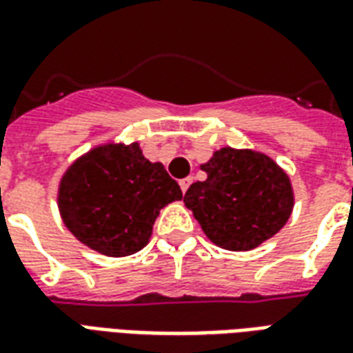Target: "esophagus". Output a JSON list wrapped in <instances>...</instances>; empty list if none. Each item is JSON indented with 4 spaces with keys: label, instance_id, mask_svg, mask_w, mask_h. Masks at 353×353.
Masks as SVG:
<instances>
[{
    "label": "esophagus",
    "instance_id": "esophagus-1",
    "mask_svg": "<svg viewBox=\"0 0 353 353\" xmlns=\"http://www.w3.org/2000/svg\"><path fill=\"white\" fill-rule=\"evenodd\" d=\"M190 184H192V176H188V179L180 180V190H182V193L188 192V188H190Z\"/></svg>",
    "mask_w": 353,
    "mask_h": 353
}]
</instances>
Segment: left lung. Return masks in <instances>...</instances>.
<instances>
[{
  "instance_id": "8db88e82",
  "label": "left lung",
  "mask_w": 353,
  "mask_h": 353,
  "mask_svg": "<svg viewBox=\"0 0 353 353\" xmlns=\"http://www.w3.org/2000/svg\"><path fill=\"white\" fill-rule=\"evenodd\" d=\"M201 169L206 180L188 188L184 205L217 248L251 251L285 227L294 208L292 182L270 156L223 147Z\"/></svg>"
}]
</instances>
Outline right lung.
<instances>
[{
  "instance_id": "1",
  "label": "right lung",
  "mask_w": 353,
  "mask_h": 353,
  "mask_svg": "<svg viewBox=\"0 0 353 353\" xmlns=\"http://www.w3.org/2000/svg\"><path fill=\"white\" fill-rule=\"evenodd\" d=\"M182 192L139 143H102L72 161L59 180L57 206L76 240L105 256L141 251L156 217Z\"/></svg>"
}]
</instances>
